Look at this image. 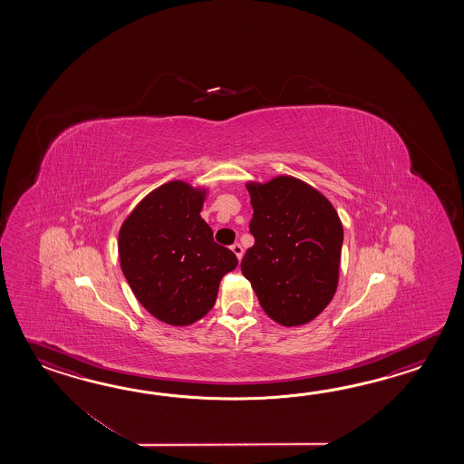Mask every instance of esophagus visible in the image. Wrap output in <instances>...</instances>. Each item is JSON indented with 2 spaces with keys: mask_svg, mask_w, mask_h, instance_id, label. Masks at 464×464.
<instances>
[{
  "mask_svg": "<svg viewBox=\"0 0 464 464\" xmlns=\"http://www.w3.org/2000/svg\"><path fill=\"white\" fill-rule=\"evenodd\" d=\"M230 250L234 252V256L238 258V260H242V256H244V248L240 244H234V246H230Z\"/></svg>",
  "mask_w": 464,
  "mask_h": 464,
  "instance_id": "obj_1",
  "label": "esophagus"
}]
</instances>
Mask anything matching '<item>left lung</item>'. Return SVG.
<instances>
[{
	"label": "left lung",
	"mask_w": 464,
	"mask_h": 464,
	"mask_svg": "<svg viewBox=\"0 0 464 464\" xmlns=\"http://www.w3.org/2000/svg\"><path fill=\"white\" fill-rule=\"evenodd\" d=\"M256 238L242 274L266 315L284 326L305 325L332 302L340 276L343 226L332 202L292 176L246 182Z\"/></svg>",
	"instance_id": "obj_1"
}]
</instances>
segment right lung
<instances>
[{"mask_svg": "<svg viewBox=\"0 0 464 464\" xmlns=\"http://www.w3.org/2000/svg\"><path fill=\"white\" fill-rule=\"evenodd\" d=\"M208 188L170 180L139 202L119 228L121 270L139 304L159 322L192 325L216 304L237 256L214 242L200 218Z\"/></svg>", "mask_w": 464, "mask_h": 464, "instance_id": "1", "label": "right lung"}]
</instances>
